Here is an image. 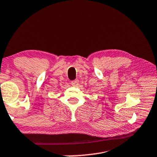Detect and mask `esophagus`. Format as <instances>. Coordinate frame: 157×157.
Returning <instances> with one entry per match:
<instances>
[{
    "mask_svg": "<svg viewBox=\"0 0 157 157\" xmlns=\"http://www.w3.org/2000/svg\"><path fill=\"white\" fill-rule=\"evenodd\" d=\"M78 83H79L78 80H75V81L71 82V84H72V85H73V86H78Z\"/></svg>",
    "mask_w": 157,
    "mask_h": 157,
    "instance_id": "1",
    "label": "esophagus"
}]
</instances>
